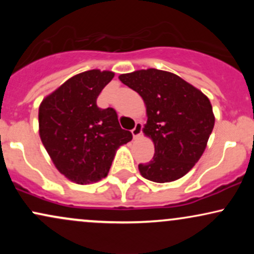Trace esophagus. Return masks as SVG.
Listing matches in <instances>:
<instances>
[{"instance_id": "esophagus-1", "label": "esophagus", "mask_w": 254, "mask_h": 254, "mask_svg": "<svg viewBox=\"0 0 254 254\" xmlns=\"http://www.w3.org/2000/svg\"><path fill=\"white\" fill-rule=\"evenodd\" d=\"M142 129H143V125H142V123H139V122H137L136 125H135V127H133V129L131 130L133 138H138V137L141 136Z\"/></svg>"}]
</instances>
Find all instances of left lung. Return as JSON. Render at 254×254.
Segmentation results:
<instances>
[{
  "instance_id": "obj_1",
  "label": "left lung",
  "mask_w": 254,
  "mask_h": 254,
  "mask_svg": "<svg viewBox=\"0 0 254 254\" xmlns=\"http://www.w3.org/2000/svg\"><path fill=\"white\" fill-rule=\"evenodd\" d=\"M119 80L147 106L143 132L153 139L155 154L138 165L142 177L170 183L185 176L200 159L214 129L210 100L178 75L157 69L123 74Z\"/></svg>"
}]
</instances>
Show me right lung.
<instances>
[{"instance_id": "obj_1", "label": "right lung", "mask_w": 254, "mask_h": 254, "mask_svg": "<svg viewBox=\"0 0 254 254\" xmlns=\"http://www.w3.org/2000/svg\"><path fill=\"white\" fill-rule=\"evenodd\" d=\"M112 71L81 72L51 93L39 107V135L52 162L71 182L90 184L109 173L116 150L132 139L115 109L97 99Z\"/></svg>"}]
</instances>
